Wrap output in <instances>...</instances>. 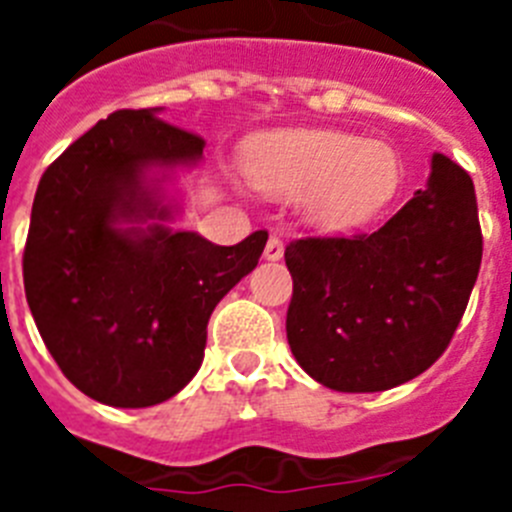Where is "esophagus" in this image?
<instances>
[{"mask_svg": "<svg viewBox=\"0 0 512 512\" xmlns=\"http://www.w3.org/2000/svg\"><path fill=\"white\" fill-rule=\"evenodd\" d=\"M264 256L269 261H279L284 256V243L279 241L277 235H271L269 241H266V248H264Z\"/></svg>", "mask_w": 512, "mask_h": 512, "instance_id": "1", "label": "esophagus"}]
</instances>
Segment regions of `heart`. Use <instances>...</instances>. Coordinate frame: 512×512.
<instances>
[{
	"instance_id": "obj_1",
	"label": "heart",
	"mask_w": 512,
	"mask_h": 512,
	"mask_svg": "<svg viewBox=\"0 0 512 512\" xmlns=\"http://www.w3.org/2000/svg\"><path fill=\"white\" fill-rule=\"evenodd\" d=\"M253 184L274 197H295L310 225L346 230L366 223L392 200L400 161L382 140H359L341 130H279L246 148Z\"/></svg>"
}]
</instances>
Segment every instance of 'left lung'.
Returning <instances> with one entry per match:
<instances>
[{"instance_id":"obj_1","label":"left lung","mask_w":512,"mask_h":512,"mask_svg":"<svg viewBox=\"0 0 512 512\" xmlns=\"http://www.w3.org/2000/svg\"><path fill=\"white\" fill-rule=\"evenodd\" d=\"M287 341L315 382L382 392L423 374L454 338L482 264L469 174L433 153L428 187L374 233L300 238Z\"/></svg>"}]
</instances>
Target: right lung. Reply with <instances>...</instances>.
Segmentation results:
<instances>
[{"mask_svg": "<svg viewBox=\"0 0 512 512\" xmlns=\"http://www.w3.org/2000/svg\"><path fill=\"white\" fill-rule=\"evenodd\" d=\"M205 140L117 110L45 169L22 279L35 325L76 390L112 408H151L184 390L205 356L207 320L256 269L266 230L215 246L171 230L164 182ZM161 170V177H153Z\"/></svg>", "mask_w": 512, "mask_h": 512, "instance_id": "right-lung-1", "label": "right lung"}]
</instances>
